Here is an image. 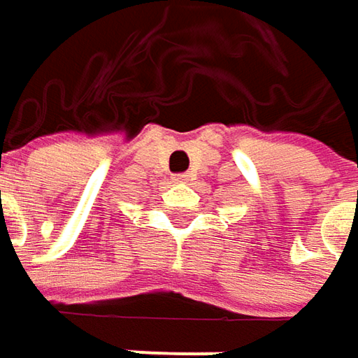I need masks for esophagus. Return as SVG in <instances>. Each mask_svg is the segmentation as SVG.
Listing matches in <instances>:
<instances>
[{
  "label": "esophagus",
  "mask_w": 358,
  "mask_h": 358,
  "mask_svg": "<svg viewBox=\"0 0 358 358\" xmlns=\"http://www.w3.org/2000/svg\"><path fill=\"white\" fill-rule=\"evenodd\" d=\"M172 180H174V182H178V184H184V182H188V180H190V176H188V174H176Z\"/></svg>",
  "instance_id": "1"
}]
</instances>
